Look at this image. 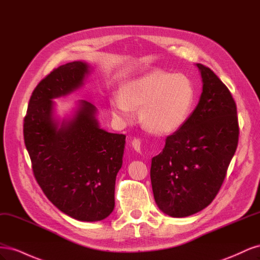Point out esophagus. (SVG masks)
<instances>
[{
	"instance_id": "34e87169",
	"label": "esophagus",
	"mask_w": 260,
	"mask_h": 260,
	"mask_svg": "<svg viewBox=\"0 0 260 260\" xmlns=\"http://www.w3.org/2000/svg\"><path fill=\"white\" fill-rule=\"evenodd\" d=\"M132 147L135 148L137 152H141V149H142V145H141V140L140 139H133L132 140Z\"/></svg>"
}]
</instances>
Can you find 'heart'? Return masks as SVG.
Masks as SVG:
<instances>
[{"label": "heart", "instance_id": "1", "mask_svg": "<svg viewBox=\"0 0 260 260\" xmlns=\"http://www.w3.org/2000/svg\"><path fill=\"white\" fill-rule=\"evenodd\" d=\"M194 86L182 74L153 70L123 83L111 99L114 117L121 122L133 118V108L144 127L156 135H168L182 127L194 105Z\"/></svg>", "mask_w": 260, "mask_h": 260}]
</instances>
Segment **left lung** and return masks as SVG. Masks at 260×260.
Wrapping results in <instances>:
<instances>
[{"mask_svg":"<svg viewBox=\"0 0 260 260\" xmlns=\"http://www.w3.org/2000/svg\"><path fill=\"white\" fill-rule=\"evenodd\" d=\"M196 67L203 81L199 104L152 158L155 202L175 218L194 215L216 198L239 142L237 105L229 89L210 68Z\"/></svg>","mask_w":260,"mask_h":260,"instance_id":"8db88e82","label":"left lung"}]
</instances>
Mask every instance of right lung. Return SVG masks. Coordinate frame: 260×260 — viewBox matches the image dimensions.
<instances>
[{"label": "right lung", "instance_id": "obj_1", "mask_svg": "<svg viewBox=\"0 0 260 260\" xmlns=\"http://www.w3.org/2000/svg\"><path fill=\"white\" fill-rule=\"evenodd\" d=\"M85 61L67 62L39 83L23 120V139L39 185L53 205L79 221H100L115 207V182L122 166L125 136L100 127L98 109L79 100L59 118L53 100L82 88Z\"/></svg>", "mask_w": 260, "mask_h": 260}]
</instances>
